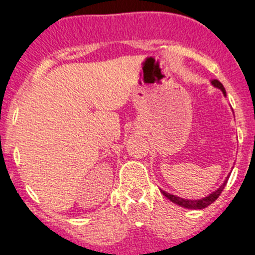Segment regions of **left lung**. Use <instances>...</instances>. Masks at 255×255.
Returning a JSON list of instances; mask_svg holds the SVG:
<instances>
[{
  "label": "left lung",
  "instance_id": "8db88e82",
  "mask_svg": "<svg viewBox=\"0 0 255 255\" xmlns=\"http://www.w3.org/2000/svg\"><path fill=\"white\" fill-rule=\"evenodd\" d=\"M211 84H213L214 87L219 88V89H220L221 92L224 93V94H227V93H225L224 85L221 84V83L219 82V80H216V79L211 80ZM227 182H228V177H227V180H225V181H224V184L221 185V186L219 187V189L216 190V191L211 192V194L209 195V196L203 197V199H200V200L181 199V197H178V196H176V195H172V194H168V192L163 191V190H161V194L165 195V196L167 197V199L170 200V201L175 203L176 205H180V206H182V208H186V209H195V210H197V209H199V210H200V209L208 208L209 205H211V204H213L214 201H215V200L218 199L219 196H220V194H221V192H223V190H224V187H225V185H227Z\"/></svg>",
  "mask_w": 255,
  "mask_h": 255
}]
</instances>
